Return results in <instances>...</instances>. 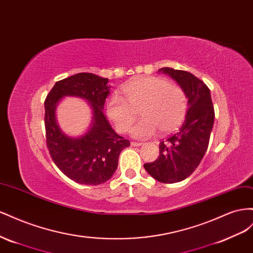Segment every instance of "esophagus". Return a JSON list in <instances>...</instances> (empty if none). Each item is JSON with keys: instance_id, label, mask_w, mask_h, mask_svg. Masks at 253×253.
<instances>
[{"instance_id": "34e87169", "label": "esophagus", "mask_w": 253, "mask_h": 253, "mask_svg": "<svg viewBox=\"0 0 253 253\" xmlns=\"http://www.w3.org/2000/svg\"><path fill=\"white\" fill-rule=\"evenodd\" d=\"M131 145L134 146V147H139V146L143 145V143H140V142H131Z\"/></svg>"}]
</instances>
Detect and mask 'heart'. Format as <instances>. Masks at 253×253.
Here are the masks:
<instances>
[{"label": "heart", "instance_id": "b5f03b06", "mask_svg": "<svg viewBox=\"0 0 253 253\" xmlns=\"http://www.w3.org/2000/svg\"><path fill=\"white\" fill-rule=\"evenodd\" d=\"M125 99L113 94L106 103V113L120 132H127L141 111L142 118L132 128L135 138L145 139L158 129L169 133L182 124L187 112V95L181 86L167 78L143 76L132 79L121 89Z\"/></svg>", "mask_w": 253, "mask_h": 253}]
</instances>
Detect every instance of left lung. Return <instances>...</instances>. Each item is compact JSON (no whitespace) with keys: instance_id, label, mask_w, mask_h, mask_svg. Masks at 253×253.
Segmentation results:
<instances>
[{"instance_id":"1","label":"left lung","mask_w":253,"mask_h":253,"mask_svg":"<svg viewBox=\"0 0 253 253\" xmlns=\"http://www.w3.org/2000/svg\"><path fill=\"white\" fill-rule=\"evenodd\" d=\"M185 91L189 109L183 124L159 144L160 155L145 163L148 174L162 183L182 181L197 169L206 154L214 124V107L207 84L192 73L171 68L159 70Z\"/></svg>"}]
</instances>
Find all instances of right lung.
Here are the masks:
<instances>
[{
    "label": "right lung",
    "mask_w": 253,
    "mask_h": 253,
    "mask_svg": "<svg viewBox=\"0 0 253 253\" xmlns=\"http://www.w3.org/2000/svg\"><path fill=\"white\" fill-rule=\"evenodd\" d=\"M108 83V78L95 74L78 73L57 82L44 102L49 155L64 175L81 184L97 185L108 181L118 168L122 150L130 146V142L113 130L103 112L110 92ZM66 96L85 99L93 110L89 130L78 138L67 136L56 124L55 106Z\"/></svg>",
    "instance_id": "right-lung-1"
}]
</instances>
